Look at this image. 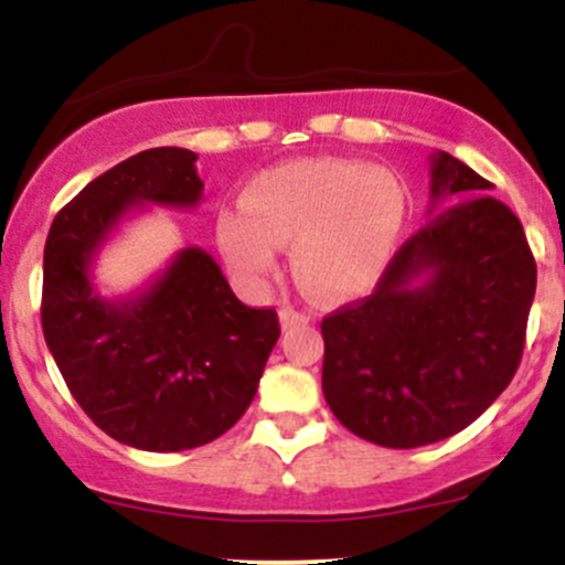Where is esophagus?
I'll list each match as a JSON object with an SVG mask.
<instances>
[{"label": "esophagus", "instance_id": "obj_1", "mask_svg": "<svg viewBox=\"0 0 565 565\" xmlns=\"http://www.w3.org/2000/svg\"><path fill=\"white\" fill-rule=\"evenodd\" d=\"M278 317H281L284 328H295V324H300V322H311V311L292 309V306H284V309L278 311Z\"/></svg>", "mask_w": 565, "mask_h": 565}]
</instances>
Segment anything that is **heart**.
I'll use <instances>...</instances> for the list:
<instances>
[{
    "label": "heart",
    "mask_w": 565,
    "mask_h": 565,
    "mask_svg": "<svg viewBox=\"0 0 565 565\" xmlns=\"http://www.w3.org/2000/svg\"><path fill=\"white\" fill-rule=\"evenodd\" d=\"M246 210L218 221V241L248 278L295 246L298 281L315 298H355L383 276L396 246L404 193L391 174L341 158H300L250 180Z\"/></svg>",
    "instance_id": "obj_1"
}]
</instances>
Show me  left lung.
I'll return each instance as SVG.
<instances>
[{
	"instance_id": "left-lung-1",
	"label": "left lung",
	"mask_w": 565,
	"mask_h": 565,
	"mask_svg": "<svg viewBox=\"0 0 565 565\" xmlns=\"http://www.w3.org/2000/svg\"><path fill=\"white\" fill-rule=\"evenodd\" d=\"M429 221L369 298L322 319V393L341 426L385 448H418L470 426L514 380L535 259L492 182L448 152L429 169ZM460 193L435 211L440 198Z\"/></svg>"
}]
</instances>
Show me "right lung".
<instances>
[{
    "label": "right lung",
    "mask_w": 565,
    "mask_h": 565,
    "mask_svg": "<svg viewBox=\"0 0 565 565\" xmlns=\"http://www.w3.org/2000/svg\"><path fill=\"white\" fill-rule=\"evenodd\" d=\"M193 163L182 147L117 163L56 213L43 250L45 344L95 426L141 451H188L232 429L281 335L276 311L241 303L204 248H182L125 298L95 289V256L125 215L196 207Z\"/></svg>",
    "instance_id": "1"
}]
</instances>
